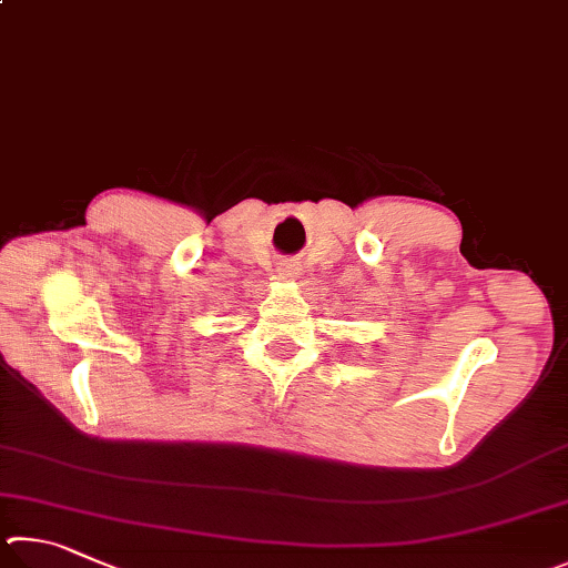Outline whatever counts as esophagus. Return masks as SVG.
<instances>
[{"label": "esophagus", "mask_w": 568, "mask_h": 568, "mask_svg": "<svg viewBox=\"0 0 568 568\" xmlns=\"http://www.w3.org/2000/svg\"><path fill=\"white\" fill-rule=\"evenodd\" d=\"M278 274L296 276V274H300V264H296V262H284L282 266H278Z\"/></svg>", "instance_id": "obj_1"}]
</instances>
